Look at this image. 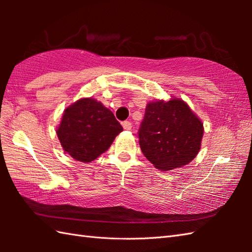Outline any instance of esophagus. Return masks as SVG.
Wrapping results in <instances>:
<instances>
[{
    "mask_svg": "<svg viewBox=\"0 0 252 252\" xmlns=\"http://www.w3.org/2000/svg\"><path fill=\"white\" fill-rule=\"evenodd\" d=\"M122 126H123V129L125 130H131L132 129V123L130 122V121H123L122 122Z\"/></svg>",
    "mask_w": 252,
    "mask_h": 252,
    "instance_id": "34e87169",
    "label": "esophagus"
}]
</instances>
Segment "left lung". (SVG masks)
<instances>
[{
    "instance_id": "obj_1",
    "label": "left lung",
    "mask_w": 252,
    "mask_h": 252,
    "mask_svg": "<svg viewBox=\"0 0 252 252\" xmlns=\"http://www.w3.org/2000/svg\"><path fill=\"white\" fill-rule=\"evenodd\" d=\"M203 123L181 98L146 105L138 130L140 147L155 168L169 171L189 163L199 153Z\"/></svg>"
}]
</instances>
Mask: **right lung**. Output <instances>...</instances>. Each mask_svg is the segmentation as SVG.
<instances>
[{
    "label": "right lung",
    "instance_id": "1",
    "mask_svg": "<svg viewBox=\"0 0 252 252\" xmlns=\"http://www.w3.org/2000/svg\"><path fill=\"white\" fill-rule=\"evenodd\" d=\"M122 130L114 114L100 101L84 97L63 110L56 133L65 153L88 163L105 153Z\"/></svg>",
    "mask_w": 252,
    "mask_h": 252
}]
</instances>
